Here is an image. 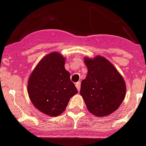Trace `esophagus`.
I'll return each instance as SVG.
<instances>
[{
  "label": "esophagus",
  "instance_id": "34e87169",
  "mask_svg": "<svg viewBox=\"0 0 146 146\" xmlns=\"http://www.w3.org/2000/svg\"><path fill=\"white\" fill-rule=\"evenodd\" d=\"M75 86H76V88H78V92H80V82H78V83H76Z\"/></svg>",
  "mask_w": 146,
  "mask_h": 146
}]
</instances>
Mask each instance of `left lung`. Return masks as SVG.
Returning <instances> with one entry per match:
<instances>
[{
  "label": "left lung",
  "mask_w": 146,
  "mask_h": 146,
  "mask_svg": "<svg viewBox=\"0 0 146 146\" xmlns=\"http://www.w3.org/2000/svg\"><path fill=\"white\" fill-rule=\"evenodd\" d=\"M84 60L88 73L81 82L80 94L92 114L98 117L109 115L119 108L125 98L124 80L103 57Z\"/></svg>",
  "instance_id": "1"
}]
</instances>
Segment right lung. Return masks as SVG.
Listing matches in <instances>:
<instances>
[{"mask_svg":"<svg viewBox=\"0 0 146 146\" xmlns=\"http://www.w3.org/2000/svg\"><path fill=\"white\" fill-rule=\"evenodd\" d=\"M64 65L63 56L52 52L40 61L29 80L28 93L31 101L47 115L56 117L60 114L69 99L78 93Z\"/></svg>","mask_w":146,"mask_h":146,"instance_id":"obj_1","label":"right lung"}]
</instances>
